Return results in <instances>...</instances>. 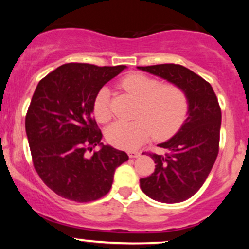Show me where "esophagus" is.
<instances>
[{
	"mask_svg": "<svg viewBox=\"0 0 249 249\" xmlns=\"http://www.w3.org/2000/svg\"><path fill=\"white\" fill-rule=\"evenodd\" d=\"M127 154L130 158H138L141 156V152H138V151H128Z\"/></svg>",
	"mask_w": 249,
	"mask_h": 249,
	"instance_id": "1",
	"label": "esophagus"
}]
</instances>
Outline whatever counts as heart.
<instances>
[{
    "mask_svg": "<svg viewBox=\"0 0 249 249\" xmlns=\"http://www.w3.org/2000/svg\"><path fill=\"white\" fill-rule=\"evenodd\" d=\"M122 87L141 102L136 121H117L107 128L110 144L124 150H133L148 139H167L176 134L186 121L188 97L176 84H162L157 78L142 73L125 77ZM110 89L104 87L93 99V115L101 123L111 118Z\"/></svg>",
    "mask_w": 249,
    "mask_h": 249,
    "instance_id": "1",
    "label": "heart"
}]
</instances>
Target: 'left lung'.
Wrapping results in <instances>:
<instances>
[{"label":"left lung","instance_id":"8db88e82","mask_svg":"<svg viewBox=\"0 0 249 249\" xmlns=\"http://www.w3.org/2000/svg\"><path fill=\"white\" fill-rule=\"evenodd\" d=\"M178 85L188 97V115L171 139L158 146L166 153H148L156 170L141 179L142 191L157 201L176 204L187 200L202 186L219 152L221 110L212 87L179 64L137 67Z\"/></svg>","mask_w":249,"mask_h":249}]
</instances>
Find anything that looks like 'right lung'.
Returning <instances> with one entry per match:
<instances>
[{
	"mask_svg": "<svg viewBox=\"0 0 249 249\" xmlns=\"http://www.w3.org/2000/svg\"><path fill=\"white\" fill-rule=\"evenodd\" d=\"M125 65L68 63L41 79L25 116L34 166L56 194L77 202L104 196L116 168L128 160L124 151L103 145L92 117L93 99ZM98 144L101 150L89 156Z\"/></svg>",
	"mask_w": 249,
	"mask_h": 249,
	"instance_id": "1",
	"label": "right lung"
}]
</instances>
